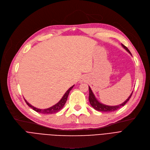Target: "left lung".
<instances>
[{
    "label": "left lung",
    "mask_w": 150,
    "mask_h": 150,
    "mask_svg": "<svg viewBox=\"0 0 150 150\" xmlns=\"http://www.w3.org/2000/svg\"><path fill=\"white\" fill-rule=\"evenodd\" d=\"M122 46L124 47L132 56L129 50L128 49L127 47H126L124 45H123V44H122ZM132 94H133V92L131 93L130 96L128 97V98L122 103L118 105H116V106H109V105H105V104H103V103L99 102L98 100V99L96 98V97H95L94 94H93V93L91 89V88L89 86V98L88 99H89V101H90L91 105L96 110L99 111H102V112H112V111H116V110L119 109L120 108H121L123 106H124V105L127 103V102L130 99Z\"/></svg>",
    "instance_id": "8db88e82"
}]
</instances>
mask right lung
<instances>
[{
  "instance_id": "right-lung-1",
  "label": "right lung",
  "mask_w": 150,
  "mask_h": 150,
  "mask_svg": "<svg viewBox=\"0 0 150 150\" xmlns=\"http://www.w3.org/2000/svg\"><path fill=\"white\" fill-rule=\"evenodd\" d=\"M74 86V85H73L71 87L69 88L66 91V93L64 94V95L63 96L62 98V99L59 100V102L58 103H57L56 104L53 105V106H52V107H50L48 108H47V109L42 110V109L37 108L36 107H33V105H31V104H30L25 99H24V100H25V102L26 103V104H27L30 107H31L33 110H34V111H36V112H40V113H43V114H52V113H55V112H57L59 111L61 109L63 108L66 102H67V98H68V94L69 93V91L72 90V88H73Z\"/></svg>"
}]
</instances>
